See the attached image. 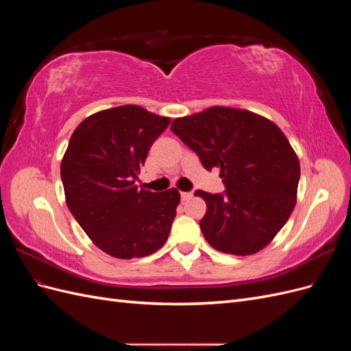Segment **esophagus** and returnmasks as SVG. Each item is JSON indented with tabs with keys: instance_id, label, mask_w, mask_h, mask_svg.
Masks as SVG:
<instances>
[{
	"instance_id": "esophagus-1",
	"label": "esophagus",
	"mask_w": 351,
	"mask_h": 351,
	"mask_svg": "<svg viewBox=\"0 0 351 351\" xmlns=\"http://www.w3.org/2000/svg\"><path fill=\"white\" fill-rule=\"evenodd\" d=\"M193 197V192H183L182 193V200H189Z\"/></svg>"
}]
</instances>
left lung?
I'll return each instance as SVG.
<instances>
[{
  "instance_id": "8db88e82",
  "label": "left lung",
  "mask_w": 351,
  "mask_h": 351,
  "mask_svg": "<svg viewBox=\"0 0 351 351\" xmlns=\"http://www.w3.org/2000/svg\"><path fill=\"white\" fill-rule=\"evenodd\" d=\"M171 130L206 169L219 168L224 193L196 190L206 202L199 221L212 247L247 256L278 234L295 206L299 158L277 124L254 112L212 107L176 119Z\"/></svg>"
}]
</instances>
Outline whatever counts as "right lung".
<instances>
[{
  "label": "right lung",
  "instance_id": "add662e5",
  "mask_svg": "<svg viewBox=\"0 0 351 351\" xmlns=\"http://www.w3.org/2000/svg\"><path fill=\"white\" fill-rule=\"evenodd\" d=\"M137 105L84 119L61 161L66 202L88 237L110 256L143 258L164 246L180 202L177 189L154 193L134 182L169 124Z\"/></svg>",
  "mask_w": 351,
  "mask_h": 351
}]
</instances>
